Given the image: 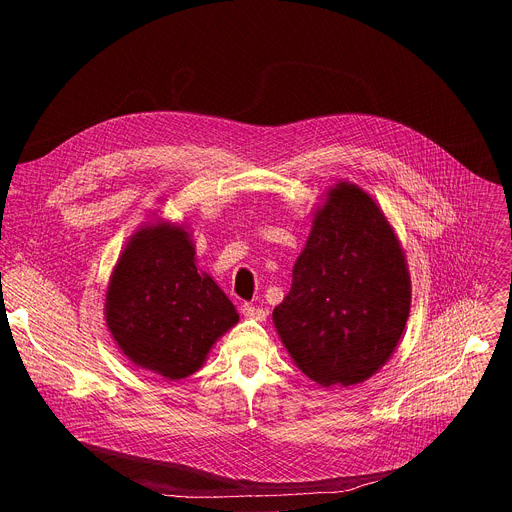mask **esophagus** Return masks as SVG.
<instances>
[{
    "label": "esophagus",
    "mask_w": 512,
    "mask_h": 512,
    "mask_svg": "<svg viewBox=\"0 0 512 512\" xmlns=\"http://www.w3.org/2000/svg\"><path fill=\"white\" fill-rule=\"evenodd\" d=\"M241 312H243V316L245 318H251V320H265V316H267V312L263 310V308H259V306H253V304H243L241 306Z\"/></svg>",
    "instance_id": "1"
}]
</instances>
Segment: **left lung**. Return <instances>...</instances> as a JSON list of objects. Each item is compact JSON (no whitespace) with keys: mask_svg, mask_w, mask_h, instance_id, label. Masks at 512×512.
<instances>
[{"mask_svg":"<svg viewBox=\"0 0 512 512\" xmlns=\"http://www.w3.org/2000/svg\"><path fill=\"white\" fill-rule=\"evenodd\" d=\"M411 306V279L383 210L340 182L318 210L289 294L273 322L312 381L356 385L393 354Z\"/></svg>","mask_w":512,"mask_h":512,"instance_id":"1","label":"left lung"}]
</instances>
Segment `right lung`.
I'll return each instance as SVG.
<instances>
[{
  "instance_id": "obj_1",
  "label": "right lung",
  "mask_w": 512,
  "mask_h": 512,
  "mask_svg": "<svg viewBox=\"0 0 512 512\" xmlns=\"http://www.w3.org/2000/svg\"><path fill=\"white\" fill-rule=\"evenodd\" d=\"M107 326L137 367L170 381L192 375L239 314L225 291L198 273L182 227L141 229L125 247L107 291Z\"/></svg>"
}]
</instances>
